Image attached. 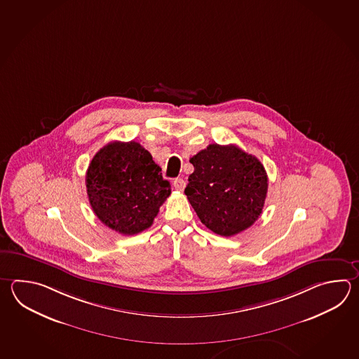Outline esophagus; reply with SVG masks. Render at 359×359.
Returning <instances> with one entry per match:
<instances>
[{"label": "esophagus", "instance_id": "1", "mask_svg": "<svg viewBox=\"0 0 359 359\" xmlns=\"http://www.w3.org/2000/svg\"><path fill=\"white\" fill-rule=\"evenodd\" d=\"M172 184H174V188H175L176 191H183L184 188H185V180L182 179V177H176Z\"/></svg>", "mask_w": 359, "mask_h": 359}]
</instances>
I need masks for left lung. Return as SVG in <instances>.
<instances>
[{
	"label": "left lung",
	"instance_id": "8db88e82",
	"mask_svg": "<svg viewBox=\"0 0 359 359\" xmlns=\"http://www.w3.org/2000/svg\"><path fill=\"white\" fill-rule=\"evenodd\" d=\"M185 196L201 222L215 234L233 236L252 226L269 188L261 161L234 144H210L191 158Z\"/></svg>",
	"mask_w": 359,
	"mask_h": 359
}]
</instances>
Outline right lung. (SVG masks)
Masks as SVG:
<instances>
[{"mask_svg": "<svg viewBox=\"0 0 359 359\" xmlns=\"http://www.w3.org/2000/svg\"><path fill=\"white\" fill-rule=\"evenodd\" d=\"M86 185L95 216L123 235L154 224L171 187L161 168L137 142H111L89 163Z\"/></svg>", "mask_w": 359, "mask_h": 359, "instance_id": "right-lung-1", "label": "right lung"}]
</instances>
